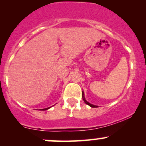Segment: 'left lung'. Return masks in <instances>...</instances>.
<instances>
[{"instance_id":"obj_1","label":"left lung","mask_w":146,"mask_h":146,"mask_svg":"<svg viewBox=\"0 0 146 146\" xmlns=\"http://www.w3.org/2000/svg\"><path fill=\"white\" fill-rule=\"evenodd\" d=\"M82 99H83V100L84 101V102L86 104H88V106H90V107H92V108H97V107H98V106H95V105H93V104H90L89 102H88L86 101V100H85V98H84V92L82 91Z\"/></svg>"}]
</instances>
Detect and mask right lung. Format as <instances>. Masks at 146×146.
Here are the masks:
<instances>
[{
	"instance_id": "1",
	"label": "right lung",
	"mask_w": 146,
	"mask_h": 146,
	"mask_svg": "<svg viewBox=\"0 0 146 146\" xmlns=\"http://www.w3.org/2000/svg\"><path fill=\"white\" fill-rule=\"evenodd\" d=\"M51 108V107H49V108H43V109H41L42 110H48V108Z\"/></svg>"
}]
</instances>
